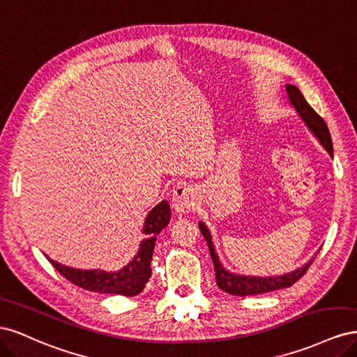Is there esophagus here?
<instances>
[{
	"label": "esophagus",
	"instance_id": "obj_1",
	"mask_svg": "<svg viewBox=\"0 0 357 357\" xmlns=\"http://www.w3.org/2000/svg\"><path fill=\"white\" fill-rule=\"evenodd\" d=\"M171 202L178 214L190 213L198 205V193L189 185H178L172 192Z\"/></svg>",
	"mask_w": 357,
	"mask_h": 357
}]
</instances>
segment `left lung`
Here are the masks:
<instances>
[{
    "mask_svg": "<svg viewBox=\"0 0 357 357\" xmlns=\"http://www.w3.org/2000/svg\"><path fill=\"white\" fill-rule=\"evenodd\" d=\"M286 92H287L290 104L294 105V109L302 117V121L305 122L310 131L317 137L320 144L325 147L326 152L332 156L333 155L332 139H331V134H329L326 122L323 121V119L311 109V105L305 101L304 95L301 93V91L296 88V86L286 84ZM199 231L204 235V238H205V241H207L208 248H210L214 271H215V283H218V286L223 291H226V294H229V295L250 296V295H261V294H268V291H274L278 289L290 287L307 273V269L310 268L312 261H314V259H311V261L307 262L305 265H302L301 268L295 269V271L287 273L284 275H277V277L238 275V274L229 273L228 269L222 265L218 253H215V248H214V244L211 240V234L204 222H199Z\"/></svg>",
    "mask_w": 357,
    "mask_h": 357,
    "instance_id": "8db88e82",
    "label": "left lung"
}]
</instances>
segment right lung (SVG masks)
Returning a JSON list of instances; mask_svg holds the SVG:
<instances>
[{
	"label": "right lung",
	"mask_w": 357,
	"mask_h": 357,
	"mask_svg": "<svg viewBox=\"0 0 357 357\" xmlns=\"http://www.w3.org/2000/svg\"><path fill=\"white\" fill-rule=\"evenodd\" d=\"M169 204L167 201H160L153 210H150L144 220L143 234L146 238L139 243L137 255L126 266L114 273H107L102 269H75L52 261L49 256L46 257L62 277H66L68 282L82 289L96 291V294L135 296L139 291H143L150 275H152L150 262L153 257L155 243L159 232L169 223Z\"/></svg>",
	"instance_id": "right-lung-1"
}]
</instances>
